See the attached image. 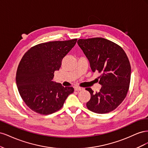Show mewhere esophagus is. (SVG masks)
Wrapping results in <instances>:
<instances>
[{
	"mask_svg": "<svg viewBox=\"0 0 148 148\" xmlns=\"http://www.w3.org/2000/svg\"><path fill=\"white\" fill-rule=\"evenodd\" d=\"M83 90V88H79V87H75V91H81Z\"/></svg>",
	"mask_w": 148,
	"mask_h": 148,
	"instance_id": "obj_1",
	"label": "esophagus"
}]
</instances>
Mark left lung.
I'll return each mask as SVG.
<instances>
[{
	"label": "left lung",
	"mask_w": 148,
	"mask_h": 148,
	"mask_svg": "<svg viewBox=\"0 0 148 148\" xmlns=\"http://www.w3.org/2000/svg\"><path fill=\"white\" fill-rule=\"evenodd\" d=\"M88 59L93 72L101 73L100 91L91 94L87 103L89 110L97 114L114 110L127 96L131 78V66L123 49L117 44L102 38L79 39L77 42Z\"/></svg>",
	"instance_id": "1"
}]
</instances>
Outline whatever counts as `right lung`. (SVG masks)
Masks as SVG:
<instances>
[{
  "label": "right lung",
  "mask_w": 148,
  "mask_h": 148,
  "mask_svg": "<svg viewBox=\"0 0 148 148\" xmlns=\"http://www.w3.org/2000/svg\"><path fill=\"white\" fill-rule=\"evenodd\" d=\"M77 39L39 44L26 52L20 62L16 75L18 90L30 109L42 115L60 109L73 87H64L52 81L54 71L75 45Z\"/></svg>",
  "instance_id": "obj_1"
}]
</instances>
